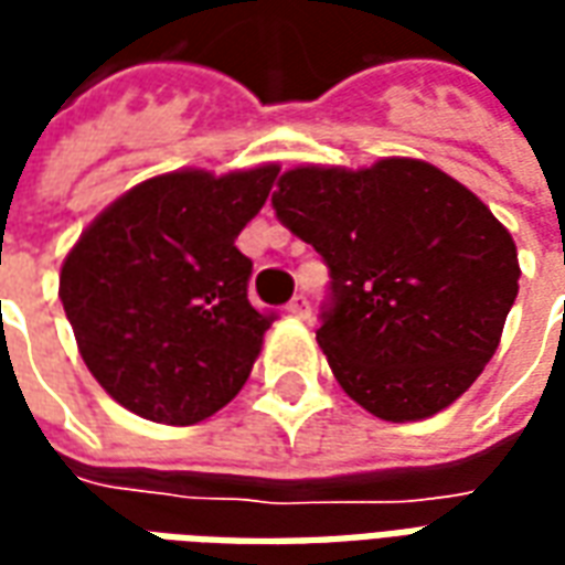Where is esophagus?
I'll list each match as a JSON object with an SVG mask.
<instances>
[{
  "label": "esophagus",
  "instance_id": "1",
  "mask_svg": "<svg viewBox=\"0 0 565 565\" xmlns=\"http://www.w3.org/2000/svg\"><path fill=\"white\" fill-rule=\"evenodd\" d=\"M287 315L296 320H306L308 315H311V302H308V296H294L290 302H287Z\"/></svg>",
  "mask_w": 565,
  "mask_h": 565
}]
</instances>
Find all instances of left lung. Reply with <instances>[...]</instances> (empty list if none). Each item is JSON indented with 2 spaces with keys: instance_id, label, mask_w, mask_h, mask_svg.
<instances>
[{
  "instance_id": "8db88e82",
  "label": "left lung",
  "mask_w": 565,
  "mask_h": 565,
  "mask_svg": "<svg viewBox=\"0 0 565 565\" xmlns=\"http://www.w3.org/2000/svg\"><path fill=\"white\" fill-rule=\"evenodd\" d=\"M278 221L330 269L318 342L381 420H424L472 387L518 296V247L472 190L424 160L296 166Z\"/></svg>"
}]
</instances>
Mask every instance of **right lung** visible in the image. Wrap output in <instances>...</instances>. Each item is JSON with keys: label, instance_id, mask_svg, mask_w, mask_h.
<instances>
[{"label": "right lung", "instance_id": "1", "mask_svg": "<svg viewBox=\"0 0 565 565\" xmlns=\"http://www.w3.org/2000/svg\"><path fill=\"white\" fill-rule=\"evenodd\" d=\"M278 166L157 174L81 233L60 299L105 393L153 424L205 420L245 387L275 315L247 299L254 263L235 238Z\"/></svg>", "mask_w": 565, "mask_h": 565}]
</instances>
